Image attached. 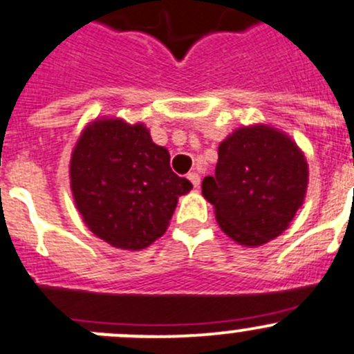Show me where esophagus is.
<instances>
[{
  "label": "esophagus",
  "mask_w": 354,
  "mask_h": 354,
  "mask_svg": "<svg viewBox=\"0 0 354 354\" xmlns=\"http://www.w3.org/2000/svg\"><path fill=\"white\" fill-rule=\"evenodd\" d=\"M188 180L192 181V185H194L195 188H197L198 185H201V176H198L197 173H190V174H188Z\"/></svg>",
  "instance_id": "obj_1"
}]
</instances>
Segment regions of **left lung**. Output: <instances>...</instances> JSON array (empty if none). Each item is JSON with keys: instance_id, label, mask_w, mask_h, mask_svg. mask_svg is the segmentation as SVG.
<instances>
[{"instance_id": "8db88e82", "label": "left lung", "mask_w": 354, "mask_h": 354, "mask_svg": "<svg viewBox=\"0 0 354 354\" xmlns=\"http://www.w3.org/2000/svg\"><path fill=\"white\" fill-rule=\"evenodd\" d=\"M306 188L304 153L266 124L239 128L219 143L214 176L202 181L219 228L245 247L277 239L303 205Z\"/></svg>"}]
</instances>
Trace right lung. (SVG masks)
<instances>
[{"label": "right lung", "mask_w": 354, "mask_h": 354, "mask_svg": "<svg viewBox=\"0 0 354 354\" xmlns=\"http://www.w3.org/2000/svg\"><path fill=\"white\" fill-rule=\"evenodd\" d=\"M71 190L86 226L111 245L140 250L169 226L178 197L192 190L171 171L169 152L145 124L100 118L82 129L71 166Z\"/></svg>", "instance_id": "obj_1"}]
</instances>
